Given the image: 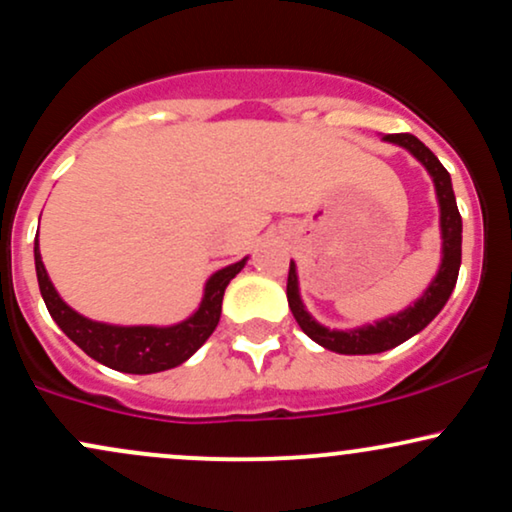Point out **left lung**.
<instances>
[{"label":"left lung","mask_w":512,"mask_h":512,"mask_svg":"<svg viewBox=\"0 0 512 512\" xmlns=\"http://www.w3.org/2000/svg\"><path fill=\"white\" fill-rule=\"evenodd\" d=\"M385 142L402 146L407 149L416 161L428 170L436 187L438 207H440V240H443V250H440V267L428 289L416 298L414 303L399 310L395 315H387L383 320H375L373 325H361L354 330H330V327L320 325L313 315L305 310L301 301V291H298V274L296 264L291 260L289 267V284H286V298H289V308L301 330L308 334L313 342L325 349L337 351V354L358 356V354H380V351L395 349L402 342L419 334L428 322L436 317L443 305L448 303L452 289L457 284V274H460L462 262V216L457 211L455 192H452L450 173L443 168L436 154L421 144L414 134H385Z\"/></svg>","instance_id":"8db88e82"}]
</instances>
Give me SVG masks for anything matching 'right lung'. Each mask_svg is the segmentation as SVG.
Returning <instances> with one entry per match:
<instances>
[{
	"label": "right lung",
	"instance_id": "add662e5",
	"mask_svg": "<svg viewBox=\"0 0 512 512\" xmlns=\"http://www.w3.org/2000/svg\"><path fill=\"white\" fill-rule=\"evenodd\" d=\"M35 274H38L40 296H43L48 313L57 327L79 346L84 354L103 366L120 370V373L149 375L161 370L175 368L185 363L195 351L211 337L221 317L223 291L231 284V279L245 267L248 257L236 264L219 269L204 284V296L199 308L187 320L178 325L156 327V325H108V322L88 320L69 308L62 301L60 293L52 286L48 272H45L43 257H40L38 240L33 248Z\"/></svg>",
	"mask_w": 512,
	"mask_h": 512
}]
</instances>
